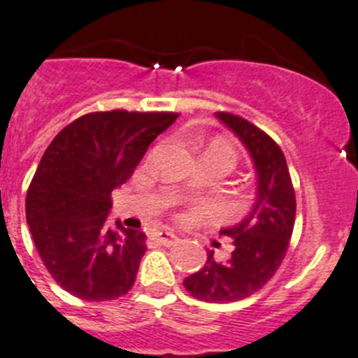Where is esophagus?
<instances>
[{
    "mask_svg": "<svg viewBox=\"0 0 358 358\" xmlns=\"http://www.w3.org/2000/svg\"><path fill=\"white\" fill-rule=\"evenodd\" d=\"M153 240H155L157 243H160V245H173V243H176V240H178V236L175 235V233L168 231V229H160V231H155L153 233Z\"/></svg>",
    "mask_w": 358,
    "mask_h": 358,
    "instance_id": "34e87169",
    "label": "esophagus"
}]
</instances>
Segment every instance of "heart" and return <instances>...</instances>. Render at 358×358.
Masks as SVG:
<instances>
[{"label":"heart","instance_id":"1","mask_svg":"<svg viewBox=\"0 0 358 358\" xmlns=\"http://www.w3.org/2000/svg\"><path fill=\"white\" fill-rule=\"evenodd\" d=\"M205 159L219 160L220 164H224L226 168L231 171V169L236 166V160H238V153H236V150L233 148L229 143L220 141V139H219V141L210 143V146L206 148V152H205Z\"/></svg>","mask_w":358,"mask_h":358}]
</instances>
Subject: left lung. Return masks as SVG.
<instances>
[{
	"label": "left lung",
	"mask_w": 358,
	"mask_h": 358,
	"mask_svg": "<svg viewBox=\"0 0 358 358\" xmlns=\"http://www.w3.org/2000/svg\"><path fill=\"white\" fill-rule=\"evenodd\" d=\"M249 150L258 171V196L249 215L220 235L231 240L228 259L217 262L213 250L206 263L183 286L194 299L212 303L238 302L255 295L279 270L295 226L296 199L286 157L280 146L255 123L233 113H217Z\"/></svg>",
	"instance_id": "8db88e82"
}]
</instances>
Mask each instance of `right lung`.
Returning a JSON list of instances; mask_svg holds the SVG:
<instances>
[{
	"label": "right lung",
	"instance_id": "obj_1",
	"mask_svg": "<svg viewBox=\"0 0 358 358\" xmlns=\"http://www.w3.org/2000/svg\"><path fill=\"white\" fill-rule=\"evenodd\" d=\"M178 113H88L59 130L26 194V220L43 265L65 292L115 300L134 286L146 252L139 229L108 224L113 189Z\"/></svg>",
	"mask_w": 358,
	"mask_h": 358
}]
</instances>
